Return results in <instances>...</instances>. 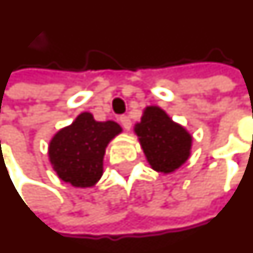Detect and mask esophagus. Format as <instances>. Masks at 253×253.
I'll use <instances>...</instances> for the list:
<instances>
[{
  "mask_svg": "<svg viewBox=\"0 0 253 253\" xmlns=\"http://www.w3.org/2000/svg\"><path fill=\"white\" fill-rule=\"evenodd\" d=\"M119 121H121L122 126L125 127L126 130H130V127H131V121H130V118L126 116V115H122L121 118H119Z\"/></svg>",
  "mask_w": 253,
  "mask_h": 253,
  "instance_id": "34e87169",
  "label": "esophagus"
}]
</instances>
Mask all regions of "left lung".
Returning a JSON list of instances; mask_svg holds the SVG:
<instances>
[{
  "label": "left lung",
  "mask_w": 253,
  "mask_h": 253,
  "mask_svg": "<svg viewBox=\"0 0 253 253\" xmlns=\"http://www.w3.org/2000/svg\"><path fill=\"white\" fill-rule=\"evenodd\" d=\"M134 131L148 163L159 172L175 171L190 156L192 135L159 107H146Z\"/></svg>",
  "instance_id": "1"
}]
</instances>
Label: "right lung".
Here are the masks:
<instances>
[{
  "mask_svg": "<svg viewBox=\"0 0 253 253\" xmlns=\"http://www.w3.org/2000/svg\"><path fill=\"white\" fill-rule=\"evenodd\" d=\"M119 132L122 127L116 122H97L89 112L81 114L49 144L53 169L75 188L94 186L102 175L105 148Z\"/></svg>",
  "mask_w": 253,
  "mask_h": 253,
  "instance_id": "obj_1",
  "label": "right lung"
}]
</instances>
